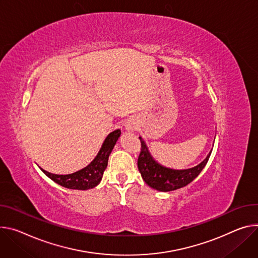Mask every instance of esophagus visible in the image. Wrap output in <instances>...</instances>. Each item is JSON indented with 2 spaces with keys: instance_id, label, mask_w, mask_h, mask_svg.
<instances>
[{
  "instance_id": "34e87169",
  "label": "esophagus",
  "mask_w": 258,
  "mask_h": 258,
  "mask_svg": "<svg viewBox=\"0 0 258 258\" xmlns=\"http://www.w3.org/2000/svg\"><path fill=\"white\" fill-rule=\"evenodd\" d=\"M124 126H125L126 131H130V132H134V131H136V130H137V125H136V123H135L134 121H132V120H127V121L125 122Z\"/></svg>"
}]
</instances>
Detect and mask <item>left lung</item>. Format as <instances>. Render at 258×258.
<instances>
[{
    "label": "left lung",
    "instance_id": "8db88e82",
    "mask_svg": "<svg viewBox=\"0 0 258 258\" xmlns=\"http://www.w3.org/2000/svg\"><path fill=\"white\" fill-rule=\"evenodd\" d=\"M139 139L141 141V152L138 157V169L146 184L151 188L159 191H172L189 184L203 171L209 160L211 152H212L211 150L207 157L195 168L173 170L163 167L155 161L143 139L141 137H139Z\"/></svg>",
    "mask_w": 258,
    "mask_h": 258
}]
</instances>
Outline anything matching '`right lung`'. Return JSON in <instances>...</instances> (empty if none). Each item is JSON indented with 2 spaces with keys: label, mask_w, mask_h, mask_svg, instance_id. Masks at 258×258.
Wrapping results in <instances>:
<instances>
[{
  "label": "right lung",
  "mask_w": 258,
  "mask_h": 258,
  "mask_svg": "<svg viewBox=\"0 0 258 258\" xmlns=\"http://www.w3.org/2000/svg\"><path fill=\"white\" fill-rule=\"evenodd\" d=\"M120 130H116L110 133L105 139L102 148L100 149L96 158L93 159L88 166H86L80 171L68 175H56L45 171L41 168L40 169L52 181L66 187V188L78 190H86L93 188V187H96L102 180L104 171L106 170L108 165L109 155L112 152L117 140L120 137Z\"/></svg>",
  "instance_id": "obj_1"
}]
</instances>
